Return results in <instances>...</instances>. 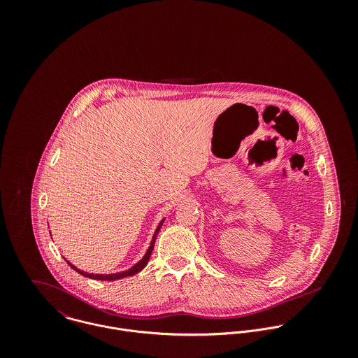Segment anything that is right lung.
I'll list each match as a JSON object with an SVG mask.
<instances>
[{
    "mask_svg": "<svg viewBox=\"0 0 358 358\" xmlns=\"http://www.w3.org/2000/svg\"><path fill=\"white\" fill-rule=\"evenodd\" d=\"M162 223H164V219L161 220V223L158 224V227H157V230H155V233H154L153 236V241H152V244H150V248L148 250V252H146V255L145 257L139 262V263H136L132 268H129V270H127V271H122V273H115V274H92V273H85V271H83V270H80V268H77L76 266H73L70 262H67L69 263V266L71 267V268H74L76 271H78L81 275H84V277H88V278H94V280H104V281H111V280H118V278H124V277H129V275H134V274H136V273H139L146 264H148V262H149V259H150V256H152V252H153L154 250V243H155V238H157V234H158V231H159V229H161V226H162Z\"/></svg>",
    "mask_w": 358,
    "mask_h": 358,
    "instance_id": "add662e5",
    "label": "right lung"
}]
</instances>
